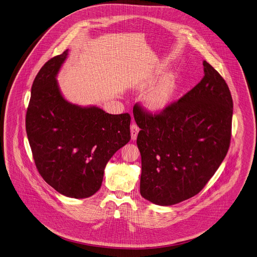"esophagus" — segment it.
<instances>
[{"label":"esophagus","mask_w":257,"mask_h":257,"mask_svg":"<svg viewBox=\"0 0 257 257\" xmlns=\"http://www.w3.org/2000/svg\"><path fill=\"white\" fill-rule=\"evenodd\" d=\"M130 130H131V137L132 140H136L137 136H138L139 131H140V128L138 127L137 124L133 123L131 126H130Z\"/></svg>","instance_id":"esophagus-1"}]
</instances>
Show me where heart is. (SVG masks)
Masks as SVG:
<instances>
[{
  "label": "heart",
  "mask_w": 257,
  "mask_h": 257,
  "mask_svg": "<svg viewBox=\"0 0 257 257\" xmlns=\"http://www.w3.org/2000/svg\"><path fill=\"white\" fill-rule=\"evenodd\" d=\"M174 92V84L170 80H164L156 86L148 95V104L152 110L158 111L163 109L170 99Z\"/></svg>",
  "instance_id": "1"
}]
</instances>
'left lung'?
<instances>
[{
	"mask_svg": "<svg viewBox=\"0 0 257 257\" xmlns=\"http://www.w3.org/2000/svg\"><path fill=\"white\" fill-rule=\"evenodd\" d=\"M204 76L181 99L151 112L133 108L140 127L141 196L176 204L204 188L226 157L232 135L233 99L224 78L203 61Z\"/></svg>",
	"mask_w": 257,
	"mask_h": 257,
	"instance_id": "obj_1",
	"label": "left lung"
}]
</instances>
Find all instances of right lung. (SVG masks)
I'll use <instances>...</instances> for the list:
<instances>
[{
    "label": "right lung",
    "instance_id": "1",
    "mask_svg": "<svg viewBox=\"0 0 257 257\" xmlns=\"http://www.w3.org/2000/svg\"><path fill=\"white\" fill-rule=\"evenodd\" d=\"M67 51L36 75L26 111V133L36 168L61 195L84 198L99 191L107 161L130 139L129 113L109 114L62 98L56 76Z\"/></svg>",
    "mask_w": 257,
    "mask_h": 257
}]
</instances>
